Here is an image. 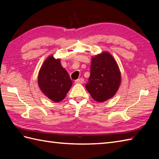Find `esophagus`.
<instances>
[{
  "mask_svg": "<svg viewBox=\"0 0 159 159\" xmlns=\"http://www.w3.org/2000/svg\"><path fill=\"white\" fill-rule=\"evenodd\" d=\"M83 83H84V79H83V78H80V79H78L77 80H75V83L82 84Z\"/></svg>",
  "mask_w": 159,
  "mask_h": 159,
  "instance_id": "34e87169",
  "label": "esophagus"
}]
</instances>
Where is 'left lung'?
I'll list each match as a JSON object with an SVG mask.
<instances>
[{
  "label": "left lung",
  "mask_w": 159,
  "mask_h": 159,
  "mask_svg": "<svg viewBox=\"0 0 159 159\" xmlns=\"http://www.w3.org/2000/svg\"><path fill=\"white\" fill-rule=\"evenodd\" d=\"M120 81L119 67L109 53L103 52L93 57L85 88L94 100L102 102L112 98L119 88Z\"/></svg>",
  "instance_id": "1"
}]
</instances>
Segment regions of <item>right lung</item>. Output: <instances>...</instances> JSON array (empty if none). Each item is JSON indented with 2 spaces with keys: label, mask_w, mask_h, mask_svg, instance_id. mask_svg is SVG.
Here are the masks:
<instances>
[{
  "label": "right lung",
  "mask_w": 159,
  "mask_h": 159,
  "mask_svg": "<svg viewBox=\"0 0 159 159\" xmlns=\"http://www.w3.org/2000/svg\"><path fill=\"white\" fill-rule=\"evenodd\" d=\"M38 85L44 95L53 102L64 99L72 85L68 73L61 65L60 60L48 57L38 74Z\"/></svg>",
  "instance_id": "1"
}]
</instances>
